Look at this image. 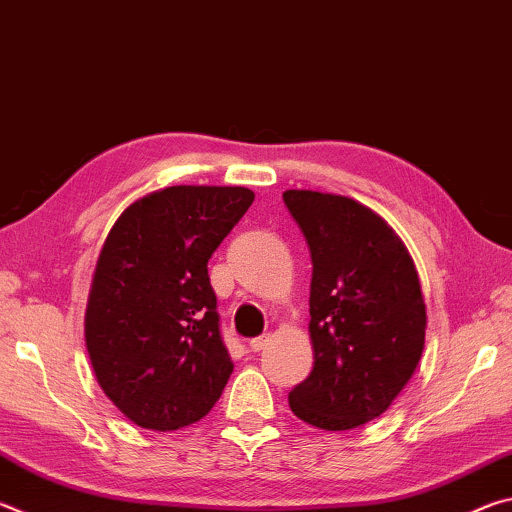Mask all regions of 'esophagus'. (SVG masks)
<instances>
[{
    "mask_svg": "<svg viewBox=\"0 0 512 512\" xmlns=\"http://www.w3.org/2000/svg\"><path fill=\"white\" fill-rule=\"evenodd\" d=\"M268 345V334L262 336H255V339H250V350L253 352H262Z\"/></svg>",
    "mask_w": 512,
    "mask_h": 512,
    "instance_id": "obj_1",
    "label": "esophagus"
}]
</instances>
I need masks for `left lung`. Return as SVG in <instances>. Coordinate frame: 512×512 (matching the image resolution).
Instances as JSON below:
<instances>
[{
	"mask_svg": "<svg viewBox=\"0 0 512 512\" xmlns=\"http://www.w3.org/2000/svg\"><path fill=\"white\" fill-rule=\"evenodd\" d=\"M284 205L311 253L314 370L289 393L311 427L348 431L379 418L424 350L420 277L395 230L348 196L287 189Z\"/></svg>",
	"mask_w": 512,
	"mask_h": 512,
	"instance_id": "8db88e82",
	"label": "left lung"
}]
</instances>
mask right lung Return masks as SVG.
I'll list each match as a JSON object with an SVG mask.
<instances>
[{
  "mask_svg": "<svg viewBox=\"0 0 512 512\" xmlns=\"http://www.w3.org/2000/svg\"><path fill=\"white\" fill-rule=\"evenodd\" d=\"M246 187L176 185L137 198L94 266L85 345L108 400L142 429L176 431L232 375L207 259L246 214Z\"/></svg>",
  "mask_w": 512,
  "mask_h": 512,
  "instance_id": "1",
  "label": "right lung"
}]
</instances>
